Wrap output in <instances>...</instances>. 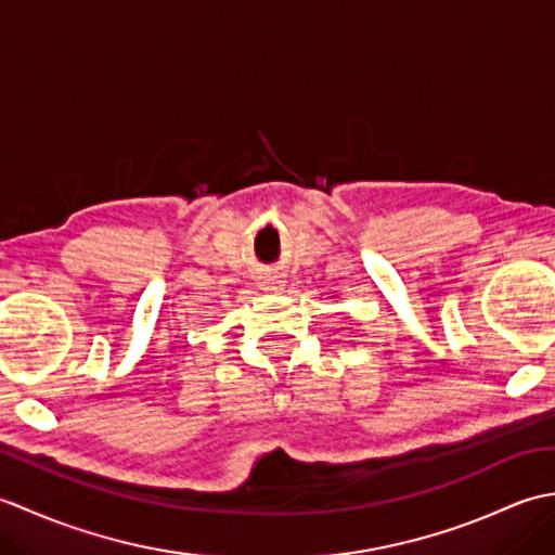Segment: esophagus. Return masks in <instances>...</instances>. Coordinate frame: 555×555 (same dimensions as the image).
<instances>
[{
    "instance_id": "1",
    "label": "esophagus",
    "mask_w": 555,
    "mask_h": 555,
    "mask_svg": "<svg viewBox=\"0 0 555 555\" xmlns=\"http://www.w3.org/2000/svg\"><path fill=\"white\" fill-rule=\"evenodd\" d=\"M257 286L264 293H281L286 286V279L281 274H271V271H264V274L257 276Z\"/></svg>"
}]
</instances>
